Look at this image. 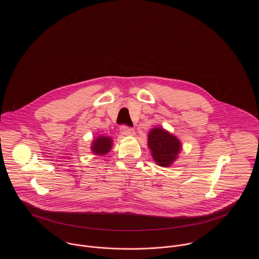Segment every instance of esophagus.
<instances>
[{"label": "esophagus", "instance_id": "esophagus-1", "mask_svg": "<svg viewBox=\"0 0 259 259\" xmlns=\"http://www.w3.org/2000/svg\"><path fill=\"white\" fill-rule=\"evenodd\" d=\"M120 133L123 136H134L135 135V131L133 127H130L127 125H121L120 126Z\"/></svg>", "mask_w": 259, "mask_h": 259}]
</instances>
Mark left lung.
Masks as SVG:
<instances>
[{"label":"left lung","mask_w":259,"mask_h":259,"mask_svg":"<svg viewBox=\"0 0 259 259\" xmlns=\"http://www.w3.org/2000/svg\"><path fill=\"white\" fill-rule=\"evenodd\" d=\"M148 145L153 159L161 166L170 165L182 148L178 138L160 127H155L149 132Z\"/></svg>","instance_id":"8db88e82"}]
</instances>
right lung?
I'll use <instances>...</instances> for the list:
<instances>
[{
	"label": "right lung",
	"instance_id": "add662e5",
	"mask_svg": "<svg viewBox=\"0 0 259 259\" xmlns=\"http://www.w3.org/2000/svg\"><path fill=\"white\" fill-rule=\"evenodd\" d=\"M111 139L108 137H100L95 140L92 146V150L97 154H106L111 150Z\"/></svg>",
	"mask_w": 259,
	"mask_h": 259
}]
</instances>
